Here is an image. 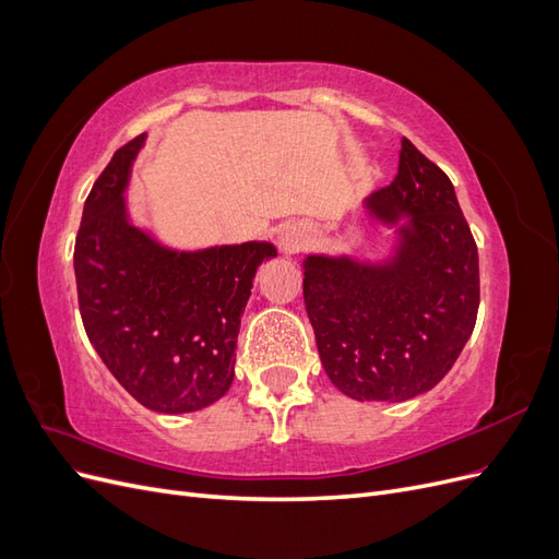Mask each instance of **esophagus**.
Here are the masks:
<instances>
[{
  "mask_svg": "<svg viewBox=\"0 0 559 559\" xmlns=\"http://www.w3.org/2000/svg\"><path fill=\"white\" fill-rule=\"evenodd\" d=\"M308 242H310V228L306 224H286L280 230V247L286 257L298 253Z\"/></svg>",
  "mask_w": 559,
  "mask_h": 559,
  "instance_id": "esophagus-1",
  "label": "esophagus"
}]
</instances>
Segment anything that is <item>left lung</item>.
Masks as SVG:
<instances>
[{
	"label": "left lung",
	"instance_id": "1",
	"mask_svg": "<svg viewBox=\"0 0 559 559\" xmlns=\"http://www.w3.org/2000/svg\"><path fill=\"white\" fill-rule=\"evenodd\" d=\"M386 235L378 259L312 251L302 298L321 366L354 401H408L433 389L476 326L478 249L441 167L403 138L399 175L361 200Z\"/></svg>",
	"mask_w": 559,
	"mask_h": 559
}]
</instances>
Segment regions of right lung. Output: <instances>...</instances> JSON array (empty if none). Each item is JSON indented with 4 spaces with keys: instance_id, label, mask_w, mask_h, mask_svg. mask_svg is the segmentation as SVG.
<instances>
[{
    "instance_id": "right-lung-1",
    "label": "right lung",
    "mask_w": 559,
    "mask_h": 559,
    "mask_svg": "<svg viewBox=\"0 0 559 559\" xmlns=\"http://www.w3.org/2000/svg\"><path fill=\"white\" fill-rule=\"evenodd\" d=\"M146 132L121 146L93 183L74 247L88 341L144 408L183 415L222 399L251 284L273 242L177 249L132 222L128 186Z\"/></svg>"
}]
</instances>
